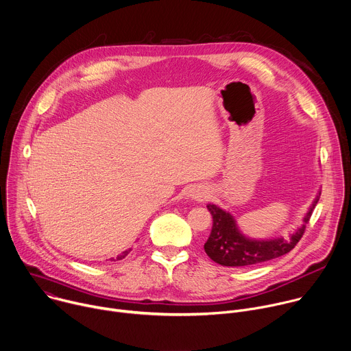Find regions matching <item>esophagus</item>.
Here are the masks:
<instances>
[{
	"instance_id": "1",
	"label": "esophagus",
	"mask_w": 351,
	"mask_h": 351,
	"mask_svg": "<svg viewBox=\"0 0 351 351\" xmlns=\"http://www.w3.org/2000/svg\"><path fill=\"white\" fill-rule=\"evenodd\" d=\"M207 196H208V191L203 186H197L193 191V197L197 199V200H204V199H207Z\"/></svg>"
}]
</instances>
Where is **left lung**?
<instances>
[{"instance_id":"8db88e82","label":"left lung","mask_w":351,"mask_h":351,"mask_svg":"<svg viewBox=\"0 0 351 351\" xmlns=\"http://www.w3.org/2000/svg\"><path fill=\"white\" fill-rule=\"evenodd\" d=\"M318 191L308 212L303 219V224L298 227L289 238L278 237L271 239H254L243 235L237 224L235 217L221 207L208 203L207 208L213 217V227L208 239L204 243L206 254L224 267H246L264 263L289 253L304 234L313 210L319 200Z\"/></svg>"}]
</instances>
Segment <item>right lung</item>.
<instances>
[{
    "label": "right lung",
    "instance_id": "obj_1",
    "mask_svg": "<svg viewBox=\"0 0 351 351\" xmlns=\"http://www.w3.org/2000/svg\"><path fill=\"white\" fill-rule=\"evenodd\" d=\"M130 252H131V249H127V250H124L123 253H120V254H119L116 258H110V260H112V261H117V260H121V258H124V257H125V256H127Z\"/></svg>",
    "mask_w": 351,
    "mask_h": 351
}]
</instances>
